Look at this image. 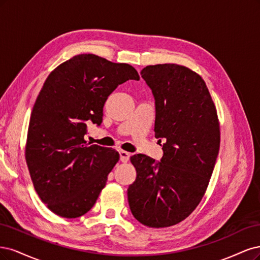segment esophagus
<instances>
[{"label": "esophagus", "mask_w": 260, "mask_h": 260, "mask_svg": "<svg viewBox=\"0 0 260 260\" xmlns=\"http://www.w3.org/2000/svg\"><path fill=\"white\" fill-rule=\"evenodd\" d=\"M119 153H120V160H121L123 163H126V162L129 160V155H131L129 152L124 151V150H120Z\"/></svg>", "instance_id": "34e87169"}]
</instances>
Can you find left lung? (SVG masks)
I'll return each mask as SVG.
<instances>
[{
    "label": "left lung",
    "mask_w": 260,
    "mask_h": 260,
    "mask_svg": "<svg viewBox=\"0 0 260 260\" xmlns=\"http://www.w3.org/2000/svg\"><path fill=\"white\" fill-rule=\"evenodd\" d=\"M155 100L161 162L131 156L136 179L127 189L133 216L151 228L186 219L207 189L220 146L216 107L204 80L185 66H147L140 72Z\"/></svg>",
    "instance_id": "8db88e82"
}]
</instances>
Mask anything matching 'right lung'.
<instances>
[{
    "mask_svg": "<svg viewBox=\"0 0 260 260\" xmlns=\"http://www.w3.org/2000/svg\"><path fill=\"white\" fill-rule=\"evenodd\" d=\"M128 80H139L134 67L94 54L72 57L45 80L31 112L26 161L37 193L54 214H86L106 186L120 154L84 137L87 124H102L108 96Z\"/></svg>",
    "mask_w": 260,
    "mask_h": 260,
    "instance_id": "1",
    "label": "right lung"
}]
</instances>
